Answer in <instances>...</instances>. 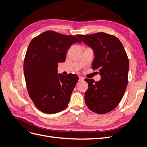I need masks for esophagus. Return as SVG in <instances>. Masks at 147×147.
<instances>
[{"instance_id":"34e87169","label":"esophagus","mask_w":147,"mask_h":147,"mask_svg":"<svg viewBox=\"0 0 147 147\" xmlns=\"http://www.w3.org/2000/svg\"><path fill=\"white\" fill-rule=\"evenodd\" d=\"M84 80V78L82 77H80L79 79H78V81L79 82H83Z\"/></svg>"}]
</instances>
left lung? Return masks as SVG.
<instances>
[{"instance_id": "left-lung-1", "label": "left lung", "mask_w": 147, "mask_h": 147, "mask_svg": "<svg viewBox=\"0 0 147 147\" xmlns=\"http://www.w3.org/2000/svg\"><path fill=\"white\" fill-rule=\"evenodd\" d=\"M94 52L93 70L98 69L100 80L85 79L88 89L84 100L89 109L99 114L113 110L122 99L127 86L129 60L119 40L104 32L77 35Z\"/></svg>"}]
</instances>
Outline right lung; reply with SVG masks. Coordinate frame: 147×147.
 Segmentation results:
<instances>
[{
    "instance_id": "right-lung-1",
    "label": "right lung",
    "mask_w": 147,
    "mask_h": 147,
    "mask_svg": "<svg viewBox=\"0 0 147 147\" xmlns=\"http://www.w3.org/2000/svg\"><path fill=\"white\" fill-rule=\"evenodd\" d=\"M81 40L74 35L48 30L30 42L24 61V73L28 93L41 112L56 113L68 105L78 77L57 74L59 63L65 60L67 52Z\"/></svg>"
}]
</instances>
